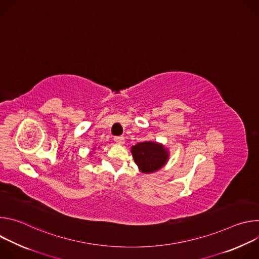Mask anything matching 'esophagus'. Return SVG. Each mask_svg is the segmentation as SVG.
<instances>
[{"label": "esophagus", "mask_w": 259, "mask_h": 259, "mask_svg": "<svg viewBox=\"0 0 259 259\" xmlns=\"http://www.w3.org/2000/svg\"><path fill=\"white\" fill-rule=\"evenodd\" d=\"M115 141L119 144H124L125 143V138L123 136H117V137H115Z\"/></svg>", "instance_id": "obj_1"}]
</instances>
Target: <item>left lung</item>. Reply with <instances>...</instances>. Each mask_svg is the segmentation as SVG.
I'll use <instances>...</instances> for the list:
<instances>
[{"instance_id": "1", "label": "left lung", "mask_w": 259, "mask_h": 259, "mask_svg": "<svg viewBox=\"0 0 259 259\" xmlns=\"http://www.w3.org/2000/svg\"><path fill=\"white\" fill-rule=\"evenodd\" d=\"M131 154L140 172L150 174L163 168L170 153L167 147L157 141H143L131 146Z\"/></svg>"}]
</instances>
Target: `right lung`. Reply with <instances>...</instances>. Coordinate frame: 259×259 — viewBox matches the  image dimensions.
I'll use <instances>...</instances> for the list:
<instances>
[{"mask_svg": "<svg viewBox=\"0 0 259 259\" xmlns=\"http://www.w3.org/2000/svg\"><path fill=\"white\" fill-rule=\"evenodd\" d=\"M92 150H93V151H94V150H95V147H93V149H92ZM90 155H91V154H90Z\"/></svg>", "mask_w": 259, "mask_h": 259, "instance_id": "obj_1", "label": "right lung"}]
</instances>
